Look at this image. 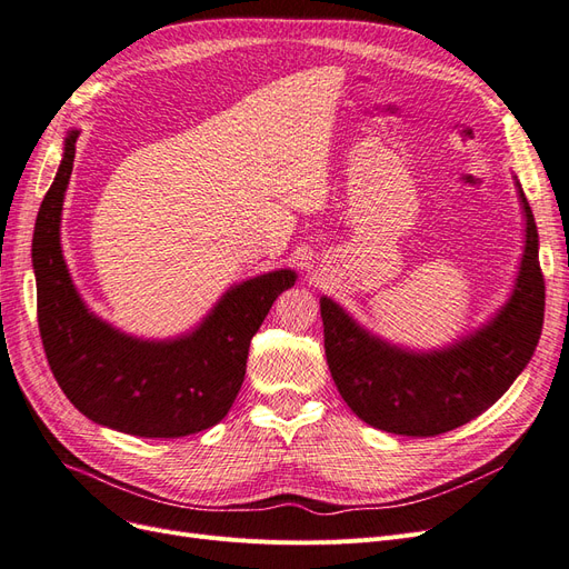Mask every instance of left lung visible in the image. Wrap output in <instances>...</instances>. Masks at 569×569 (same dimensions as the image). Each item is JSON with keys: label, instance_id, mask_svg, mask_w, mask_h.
<instances>
[{"label": "left lung", "instance_id": "obj_1", "mask_svg": "<svg viewBox=\"0 0 569 569\" xmlns=\"http://www.w3.org/2000/svg\"><path fill=\"white\" fill-rule=\"evenodd\" d=\"M520 199L527 242L512 297L487 327L451 349H393L358 327L335 301L320 299L327 366L360 420L391 435L437 437L481 416L525 370L541 337L546 284L537 222L522 187Z\"/></svg>", "mask_w": 569, "mask_h": 569}]
</instances>
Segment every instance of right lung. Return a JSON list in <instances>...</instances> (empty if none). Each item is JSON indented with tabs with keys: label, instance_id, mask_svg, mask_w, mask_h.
Returning <instances> with one entry per match:
<instances>
[{
	"label": "right lung",
	"instance_id": "right-lung-1",
	"mask_svg": "<svg viewBox=\"0 0 569 569\" xmlns=\"http://www.w3.org/2000/svg\"><path fill=\"white\" fill-rule=\"evenodd\" d=\"M78 134L73 130L66 137L63 161L32 234L38 325L49 368L82 416L118 432L176 439L209 429L232 408L244 382L251 337L297 274L274 270L237 284L189 337L140 341L120 335L84 308L59 244Z\"/></svg>",
	"mask_w": 569,
	"mask_h": 569
}]
</instances>
